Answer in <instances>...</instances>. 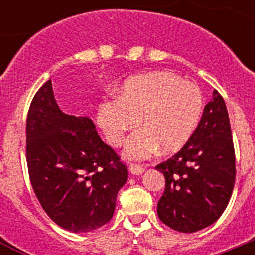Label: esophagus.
Segmentation results:
<instances>
[{"label": "esophagus", "instance_id": "1", "mask_svg": "<svg viewBox=\"0 0 255 255\" xmlns=\"http://www.w3.org/2000/svg\"><path fill=\"white\" fill-rule=\"evenodd\" d=\"M144 170H145V168H144V166H141V164H130V172L134 173V175H140V173L144 172Z\"/></svg>", "mask_w": 255, "mask_h": 255}]
</instances>
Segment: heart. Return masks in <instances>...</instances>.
I'll return each mask as SVG.
<instances>
[{"label": "heart", "mask_w": 255, "mask_h": 255, "mask_svg": "<svg viewBox=\"0 0 255 255\" xmlns=\"http://www.w3.org/2000/svg\"><path fill=\"white\" fill-rule=\"evenodd\" d=\"M203 111V96L193 83L166 71L130 79L119 97L106 98L97 120L106 140L119 147L125 134L138 125L125 148L129 159H144L161 148L164 154L181 149L191 138Z\"/></svg>", "instance_id": "obj_1"}]
</instances>
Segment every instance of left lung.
<instances>
[{"label": "left lung", "instance_id": "8db88e82", "mask_svg": "<svg viewBox=\"0 0 255 255\" xmlns=\"http://www.w3.org/2000/svg\"><path fill=\"white\" fill-rule=\"evenodd\" d=\"M155 168L166 179L157 206L164 225L195 233L224 213L235 184V149L226 105L217 91L188 143Z\"/></svg>", "mask_w": 255, "mask_h": 255}]
</instances>
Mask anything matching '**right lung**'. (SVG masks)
<instances>
[{"label": "right lung", "mask_w": 255, "mask_h": 255, "mask_svg": "<svg viewBox=\"0 0 255 255\" xmlns=\"http://www.w3.org/2000/svg\"><path fill=\"white\" fill-rule=\"evenodd\" d=\"M26 163L42 208L73 233L107 224L128 180V168L101 140L93 121L61 111L51 80L38 89L29 107Z\"/></svg>", "instance_id": "add662e5"}]
</instances>
